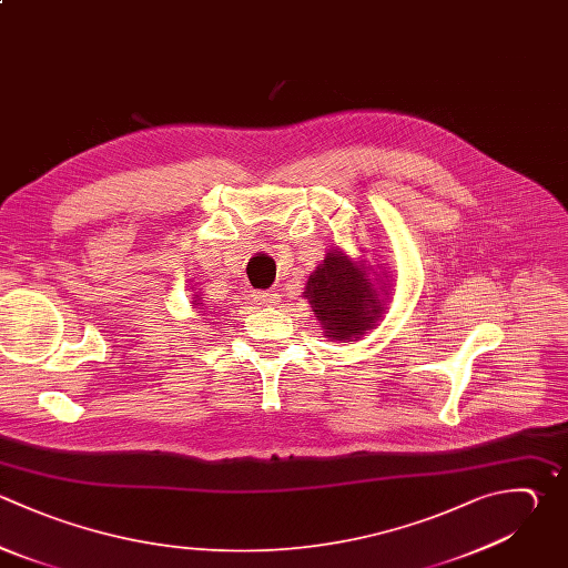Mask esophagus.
Returning a JSON list of instances; mask_svg holds the SVG:
<instances>
[{
	"mask_svg": "<svg viewBox=\"0 0 568 568\" xmlns=\"http://www.w3.org/2000/svg\"><path fill=\"white\" fill-rule=\"evenodd\" d=\"M251 297L255 304H262V306H273L280 300V295L275 291H255Z\"/></svg>",
	"mask_w": 568,
	"mask_h": 568,
	"instance_id": "obj_1",
	"label": "esophagus"
}]
</instances>
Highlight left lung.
<instances>
[{"mask_svg": "<svg viewBox=\"0 0 568 568\" xmlns=\"http://www.w3.org/2000/svg\"><path fill=\"white\" fill-rule=\"evenodd\" d=\"M366 257H351L342 248H331L322 264L308 275L302 297L311 304L324 337L331 342H355L377 326L386 313L393 282ZM375 274V278L369 275Z\"/></svg>", "mask_w": 568, "mask_h": 568, "instance_id": "left-lung-1", "label": "left lung"}]
</instances>
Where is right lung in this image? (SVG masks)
<instances>
[{"mask_svg":"<svg viewBox=\"0 0 568 568\" xmlns=\"http://www.w3.org/2000/svg\"><path fill=\"white\" fill-rule=\"evenodd\" d=\"M191 306H193V308H200L197 313H204V300H202V295H200V288H195V286H193V297H191Z\"/></svg>","mask_w":568,"mask_h":568,"instance_id":"add662e5","label":"right lung"}]
</instances>
